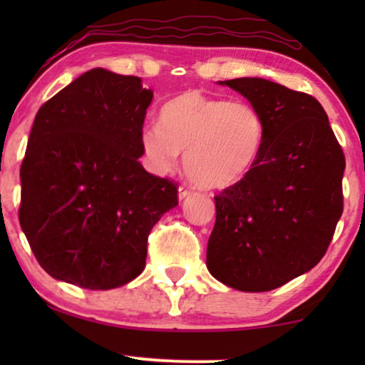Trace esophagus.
I'll return each mask as SVG.
<instances>
[{
	"mask_svg": "<svg viewBox=\"0 0 365 365\" xmlns=\"http://www.w3.org/2000/svg\"><path fill=\"white\" fill-rule=\"evenodd\" d=\"M194 194V189L189 187V186H181L179 187V199H186Z\"/></svg>",
	"mask_w": 365,
	"mask_h": 365,
	"instance_id": "obj_1",
	"label": "esophagus"
}]
</instances>
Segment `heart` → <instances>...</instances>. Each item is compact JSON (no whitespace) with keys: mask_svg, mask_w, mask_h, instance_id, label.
Returning <instances> with one entry per match:
<instances>
[{"mask_svg":"<svg viewBox=\"0 0 365 365\" xmlns=\"http://www.w3.org/2000/svg\"><path fill=\"white\" fill-rule=\"evenodd\" d=\"M266 124L247 103L186 91L159 111V126L143 129L144 156L158 173L176 166L184 153V169L197 186L222 189L251 173L261 156Z\"/></svg>","mask_w":365,"mask_h":365,"instance_id":"heart-1","label":"heart"}]
</instances>
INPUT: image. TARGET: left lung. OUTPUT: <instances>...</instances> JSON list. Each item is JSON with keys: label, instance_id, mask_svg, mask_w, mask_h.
Instances as JSON below:
<instances>
[{"label": "left lung", "instance_id": "1", "mask_svg": "<svg viewBox=\"0 0 365 365\" xmlns=\"http://www.w3.org/2000/svg\"><path fill=\"white\" fill-rule=\"evenodd\" d=\"M219 83L261 113L266 139L251 173L214 196L206 264L237 291H272L326 254L342 216L346 158L311 94L262 78Z\"/></svg>", "mask_w": 365, "mask_h": 365}]
</instances>
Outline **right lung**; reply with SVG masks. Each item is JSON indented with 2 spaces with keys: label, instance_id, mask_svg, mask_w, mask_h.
Wrapping results in <instances>:
<instances>
[{
  "label": "right lung",
  "instance_id": "1",
  "mask_svg": "<svg viewBox=\"0 0 365 365\" xmlns=\"http://www.w3.org/2000/svg\"><path fill=\"white\" fill-rule=\"evenodd\" d=\"M153 91L91 69L39 108L21 163L19 224L49 276L108 291L146 266L148 237L178 184L141 166Z\"/></svg>",
  "mask_w": 365,
  "mask_h": 365
}]
</instances>
